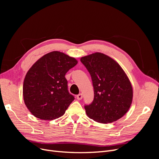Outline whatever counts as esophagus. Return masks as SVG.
Listing matches in <instances>:
<instances>
[{"instance_id":"obj_1","label":"esophagus","mask_w":159,"mask_h":159,"mask_svg":"<svg viewBox=\"0 0 159 159\" xmlns=\"http://www.w3.org/2000/svg\"><path fill=\"white\" fill-rule=\"evenodd\" d=\"M82 98H83V95H82V94H81V93H80V94H78V95L76 96L77 99H78V100H81V99H82Z\"/></svg>"}]
</instances>
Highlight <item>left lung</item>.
Instances as JSON below:
<instances>
[{
  "mask_svg": "<svg viewBox=\"0 0 159 159\" xmlns=\"http://www.w3.org/2000/svg\"><path fill=\"white\" fill-rule=\"evenodd\" d=\"M92 80L94 99L84 107L86 114L98 123H113L129 109L133 100V88L121 66L102 53L81 57Z\"/></svg>",
  "mask_w": 159,
  "mask_h": 159,
  "instance_id": "1",
  "label": "left lung"
}]
</instances>
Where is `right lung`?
<instances>
[{"label":"right lung","mask_w":159,"mask_h":159,"mask_svg":"<svg viewBox=\"0 0 159 159\" xmlns=\"http://www.w3.org/2000/svg\"><path fill=\"white\" fill-rule=\"evenodd\" d=\"M77 64L74 57L54 51L32 65L24 80L23 98L34 116L50 121L65 113L74 100L65 75Z\"/></svg>","instance_id":"right-lung-1"}]
</instances>
